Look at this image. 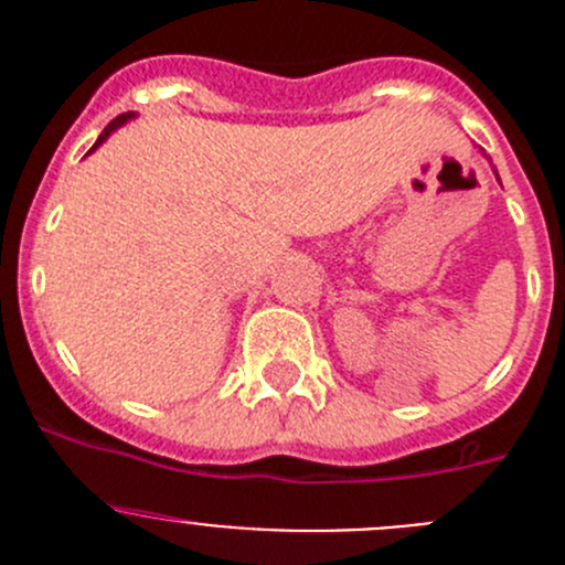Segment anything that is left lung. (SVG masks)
Listing matches in <instances>:
<instances>
[{"mask_svg": "<svg viewBox=\"0 0 565 565\" xmlns=\"http://www.w3.org/2000/svg\"><path fill=\"white\" fill-rule=\"evenodd\" d=\"M494 174H498V172H494ZM498 180H500V177H498Z\"/></svg>", "mask_w": 565, "mask_h": 565, "instance_id": "8db88e82", "label": "left lung"}]
</instances>
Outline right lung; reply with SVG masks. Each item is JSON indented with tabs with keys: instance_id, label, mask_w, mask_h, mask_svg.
Here are the masks:
<instances>
[{
	"instance_id": "right-lung-1",
	"label": "right lung",
	"mask_w": 565,
	"mask_h": 565,
	"mask_svg": "<svg viewBox=\"0 0 565 565\" xmlns=\"http://www.w3.org/2000/svg\"><path fill=\"white\" fill-rule=\"evenodd\" d=\"M136 117V114L134 111H128V114H119V117L117 119H111V122H108L106 125V128H104V134H100L98 136V141H95V145H93V150H89V152H95V150H98V147L100 145H104V141L108 139V136H111L114 134V130H117V128H122V125L125 122H128V119H134ZM89 152H87V156H89Z\"/></svg>"
}]
</instances>
